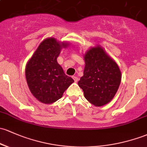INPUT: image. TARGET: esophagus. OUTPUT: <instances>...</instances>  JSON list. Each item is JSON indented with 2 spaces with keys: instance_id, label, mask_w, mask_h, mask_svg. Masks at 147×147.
<instances>
[{
  "instance_id": "34e87169",
  "label": "esophagus",
  "mask_w": 147,
  "mask_h": 147,
  "mask_svg": "<svg viewBox=\"0 0 147 147\" xmlns=\"http://www.w3.org/2000/svg\"><path fill=\"white\" fill-rule=\"evenodd\" d=\"M73 79L74 80V81H75L76 83H77V82L78 81V80H79V79H78V77L76 76H73Z\"/></svg>"
}]
</instances>
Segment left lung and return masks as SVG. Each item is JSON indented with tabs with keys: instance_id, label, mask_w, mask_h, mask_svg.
<instances>
[{
	"instance_id": "left-lung-1",
	"label": "left lung",
	"mask_w": 147,
	"mask_h": 147,
	"mask_svg": "<svg viewBox=\"0 0 147 147\" xmlns=\"http://www.w3.org/2000/svg\"><path fill=\"white\" fill-rule=\"evenodd\" d=\"M86 65L78 84L86 99L96 107L112 100L119 88L121 72L116 61L99 45L91 48L84 55Z\"/></svg>"
}]
</instances>
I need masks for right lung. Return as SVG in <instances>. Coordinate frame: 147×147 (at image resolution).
Wrapping results in <instances>:
<instances>
[{
    "instance_id": "right-lung-1",
    "label": "right lung",
    "mask_w": 147,
    "mask_h": 147,
    "mask_svg": "<svg viewBox=\"0 0 147 147\" xmlns=\"http://www.w3.org/2000/svg\"><path fill=\"white\" fill-rule=\"evenodd\" d=\"M69 43L48 38L40 42L27 62L25 75L33 95L40 102L52 104L60 99L74 80L64 74L57 58Z\"/></svg>"
}]
</instances>
